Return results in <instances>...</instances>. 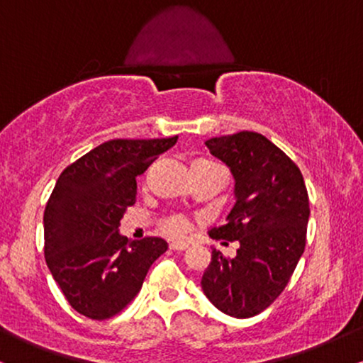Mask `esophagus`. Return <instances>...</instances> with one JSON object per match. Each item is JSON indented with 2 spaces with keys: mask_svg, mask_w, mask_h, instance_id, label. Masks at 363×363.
I'll return each mask as SVG.
<instances>
[{
  "mask_svg": "<svg viewBox=\"0 0 363 363\" xmlns=\"http://www.w3.org/2000/svg\"><path fill=\"white\" fill-rule=\"evenodd\" d=\"M189 247V244L187 242H172L170 244V249H172V251H184V249H187Z\"/></svg>",
  "mask_w": 363,
  "mask_h": 363,
  "instance_id": "34e87169",
  "label": "esophagus"
}]
</instances>
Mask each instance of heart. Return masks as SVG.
I'll list each match as a JSON object with an SVG mask.
<instances>
[{
	"mask_svg": "<svg viewBox=\"0 0 363 363\" xmlns=\"http://www.w3.org/2000/svg\"><path fill=\"white\" fill-rule=\"evenodd\" d=\"M194 165H205V167H218V165L211 164V162H208V160H198V162H194ZM162 228H164L165 234L177 237V235L186 234L187 228H189V222H187L184 216L172 215V216H169V218H165V222H164V225H162Z\"/></svg>",
	"mask_w": 363,
	"mask_h": 363,
	"instance_id": "heart-1",
	"label": "heart"
}]
</instances>
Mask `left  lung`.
Returning <instances> with one entry per match:
<instances>
[{
    "label": "left lung",
    "mask_w": 363,
    "mask_h": 363,
    "mask_svg": "<svg viewBox=\"0 0 363 363\" xmlns=\"http://www.w3.org/2000/svg\"><path fill=\"white\" fill-rule=\"evenodd\" d=\"M230 169L235 205L213 239L237 240L234 259L211 249L201 289L218 311L252 318L277 301L306 247L309 198L297 165L266 136L254 131L206 141Z\"/></svg>",
    "instance_id": "left-lung-1"
}]
</instances>
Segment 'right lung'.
Wrapping results in <instances>:
<instances>
[{
	"mask_svg": "<svg viewBox=\"0 0 363 363\" xmlns=\"http://www.w3.org/2000/svg\"><path fill=\"white\" fill-rule=\"evenodd\" d=\"M177 143L111 140L62 170L44 211V254L66 301L85 318L102 320L138 294L150 266L167 251L160 237L131 240L121 218L136 201V176Z\"/></svg>",
	"mask_w": 363,
	"mask_h": 363,
	"instance_id": "add662e5",
	"label": "right lung"
}]
</instances>
